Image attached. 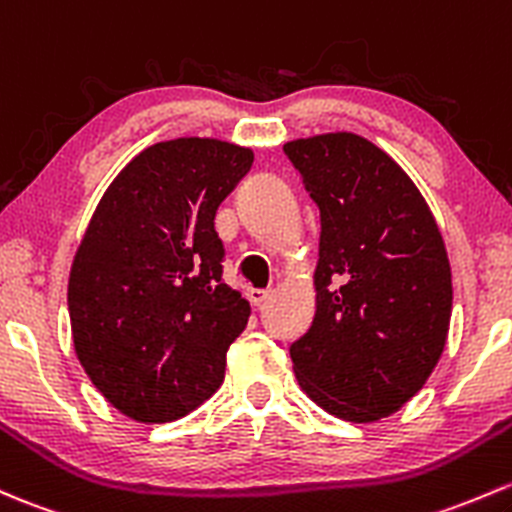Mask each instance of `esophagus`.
I'll list each match as a JSON object with an SVG mask.
<instances>
[{
    "mask_svg": "<svg viewBox=\"0 0 512 512\" xmlns=\"http://www.w3.org/2000/svg\"><path fill=\"white\" fill-rule=\"evenodd\" d=\"M247 299H250V304L262 306L270 299V289H250V292H247Z\"/></svg>",
    "mask_w": 512,
    "mask_h": 512,
    "instance_id": "34e87169",
    "label": "esophagus"
}]
</instances>
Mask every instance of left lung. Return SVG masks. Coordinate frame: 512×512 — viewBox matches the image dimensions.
<instances>
[{"label":"left lung","mask_w":512,"mask_h":512,"mask_svg":"<svg viewBox=\"0 0 512 512\" xmlns=\"http://www.w3.org/2000/svg\"><path fill=\"white\" fill-rule=\"evenodd\" d=\"M321 213L316 316L292 343L301 390L348 422L412 400L444 351L451 267L427 201L353 132L284 144Z\"/></svg>","instance_id":"obj_1"}]
</instances>
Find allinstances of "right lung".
<instances>
[{"instance_id":"add662e5","label":"right lung","mask_w":512,"mask_h":512,"mask_svg":"<svg viewBox=\"0 0 512 512\" xmlns=\"http://www.w3.org/2000/svg\"><path fill=\"white\" fill-rule=\"evenodd\" d=\"M252 149L181 137L137 154L95 208L68 279L75 353L112 407L174 422L223 385L250 304L223 282L215 211Z\"/></svg>"}]
</instances>
